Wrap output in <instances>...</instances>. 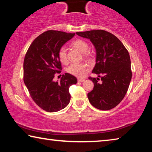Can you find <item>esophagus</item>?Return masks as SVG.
<instances>
[{
  "mask_svg": "<svg viewBox=\"0 0 152 152\" xmlns=\"http://www.w3.org/2000/svg\"><path fill=\"white\" fill-rule=\"evenodd\" d=\"M84 80H85L83 79V78H78V82H84Z\"/></svg>",
  "mask_w": 152,
  "mask_h": 152,
  "instance_id": "34e87169",
  "label": "esophagus"
}]
</instances>
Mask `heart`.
<instances>
[{"label":"heart","instance_id":"obj_1","mask_svg":"<svg viewBox=\"0 0 152 152\" xmlns=\"http://www.w3.org/2000/svg\"><path fill=\"white\" fill-rule=\"evenodd\" d=\"M72 45L74 48L81 51L83 53V56L84 57H89L90 53L88 52V43H87L85 40L78 39L74 40L72 43ZM58 57L59 60L61 63L66 64L68 61L67 58V51L65 46H61L59 49L58 51ZM89 70L88 65L84 63H73L71 64L68 68H67V72L72 75L75 76L76 77H82Z\"/></svg>","mask_w":152,"mask_h":152}]
</instances>
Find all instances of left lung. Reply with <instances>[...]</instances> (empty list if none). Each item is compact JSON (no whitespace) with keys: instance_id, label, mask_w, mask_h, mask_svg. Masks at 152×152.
Instances as JSON below:
<instances>
[{"instance_id":"left-lung-1","label":"left lung","mask_w":152,"mask_h":152,"mask_svg":"<svg viewBox=\"0 0 152 152\" xmlns=\"http://www.w3.org/2000/svg\"><path fill=\"white\" fill-rule=\"evenodd\" d=\"M89 39L96 49V64L92 73L101 78L89 79L94 88L88 93L89 102L98 109L107 110L119 104L125 97L132 77L131 60L122 42L112 33L104 30L77 32Z\"/></svg>"}]
</instances>
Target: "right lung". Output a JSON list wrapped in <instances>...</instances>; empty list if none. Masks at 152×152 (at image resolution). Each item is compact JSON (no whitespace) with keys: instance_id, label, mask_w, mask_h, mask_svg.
<instances>
[{"instance_id":"right-lung-1","label":"right lung","mask_w":152,"mask_h":152,"mask_svg":"<svg viewBox=\"0 0 152 152\" xmlns=\"http://www.w3.org/2000/svg\"><path fill=\"white\" fill-rule=\"evenodd\" d=\"M75 33L50 30L31 43L25 56L23 80L36 104L47 112L63 109L70 101L69 88L77 83L75 76L63 74L60 81L53 80L61 70L58 51Z\"/></svg>"}]
</instances>
